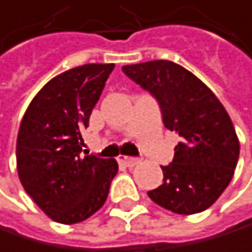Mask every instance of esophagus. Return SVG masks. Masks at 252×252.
I'll return each instance as SVG.
<instances>
[{"instance_id":"obj_1","label":"esophagus","mask_w":252,"mask_h":252,"mask_svg":"<svg viewBox=\"0 0 252 252\" xmlns=\"http://www.w3.org/2000/svg\"><path fill=\"white\" fill-rule=\"evenodd\" d=\"M118 160H119V163L125 164V166H128V168H133V166H136V164H139V163H140V160H139V158L127 157V156H122V157H119Z\"/></svg>"}]
</instances>
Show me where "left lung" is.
Segmentation results:
<instances>
[{"label":"left lung","mask_w":252,"mask_h":252,"mask_svg":"<svg viewBox=\"0 0 252 252\" xmlns=\"http://www.w3.org/2000/svg\"><path fill=\"white\" fill-rule=\"evenodd\" d=\"M122 71L157 98L164 127L180 137L172 163L161 166L163 185L148 196L178 215L204 212L230 185L239 158V137L225 107L174 62L127 64Z\"/></svg>","instance_id":"obj_1"}]
</instances>
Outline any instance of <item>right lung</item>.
I'll return each instance as SVG.
<instances>
[{
    "instance_id": "right-lung-1",
    "label": "right lung",
    "mask_w": 252,
    "mask_h": 252,
    "mask_svg": "<svg viewBox=\"0 0 252 252\" xmlns=\"http://www.w3.org/2000/svg\"><path fill=\"white\" fill-rule=\"evenodd\" d=\"M115 64L72 67L48 81L32 99L19 125L16 169L25 192L60 224L96 213L118 172L115 158L81 156V130Z\"/></svg>"
}]
</instances>
